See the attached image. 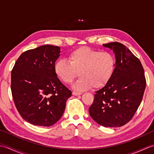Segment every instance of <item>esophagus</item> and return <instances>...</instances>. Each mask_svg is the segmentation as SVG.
I'll use <instances>...</instances> for the list:
<instances>
[{
  "label": "esophagus",
  "mask_w": 154,
  "mask_h": 154,
  "mask_svg": "<svg viewBox=\"0 0 154 154\" xmlns=\"http://www.w3.org/2000/svg\"><path fill=\"white\" fill-rule=\"evenodd\" d=\"M73 94V95H75V96H77V95H80V94H81V93H79V92H75V91H73V93H72Z\"/></svg>",
  "instance_id": "esophagus-1"
}]
</instances>
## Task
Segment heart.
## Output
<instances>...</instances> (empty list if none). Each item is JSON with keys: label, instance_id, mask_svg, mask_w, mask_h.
<instances>
[{"label": "heart", "instance_id": "heart-1", "mask_svg": "<svg viewBox=\"0 0 154 154\" xmlns=\"http://www.w3.org/2000/svg\"><path fill=\"white\" fill-rule=\"evenodd\" d=\"M116 68V59L109 51H101L89 47H81L71 51L68 61L61 60L54 66L55 75L66 84H71L78 75L75 89L84 91L99 89L109 82Z\"/></svg>", "mask_w": 154, "mask_h": 154}]
</instances>
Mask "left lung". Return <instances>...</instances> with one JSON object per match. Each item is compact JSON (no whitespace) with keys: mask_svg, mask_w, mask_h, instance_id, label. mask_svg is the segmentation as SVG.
<instances>
[{"mask_svg":"<svg viewBox=\"0 0 154 154\" xmlns=\"http://www.w3.org/2000/svg\"><path fill=\"white\" fill-rule=\"evenodd\" d=\"M103 46L115 54L112 77L96 91L89 112L91 118L104 127H120L131 120L142 102L146 81L141 62L128 48L119 42Z\"/></svg>","mask_w":154,"mask_h":154,"instance_id":"obj_1","label":"left lung"}]
</instances>
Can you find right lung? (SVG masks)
Here are the masks:
<instances>
[{
  "label": "right lung",
  "mask_w": 154,
  "mask_h": 154,
  "mask_svg": "<svg viewBox=\"0 0 154 154\" xmlns=\"http://www.w3.org/2000/svg\"><path fill=\"white\" fill-rule=\"evenodd\" d=\"M60 48L44 45L22 53L11 73V91L19 114L35 126H50L63 115L71 96L54 71Z\"/></svg>",
  "instance_id": "obj_1"
}]
</instances>
